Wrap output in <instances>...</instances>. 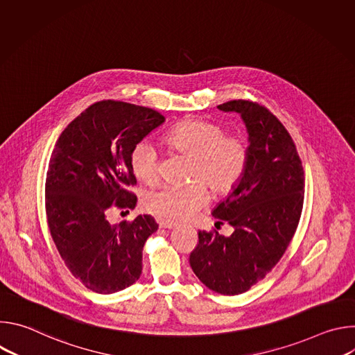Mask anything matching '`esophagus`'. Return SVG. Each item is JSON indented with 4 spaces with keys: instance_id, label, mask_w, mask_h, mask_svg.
I'll use <instances>...</instances> for the list:
<instances>
[{
    "instance_id": "34e87169",
    "label": "esophagus",
    "mask_w": 355,
    "mask_h": 355,
    "mask_svg": "<svg viewBox=\"0 0 355 355\" xmlns=\"http://www.w3.org/2000/svg\"><path fill=\"white\" fill-rule=\"evenodd\" d=\"M177 226L175 222H170V220H160V227L164 229H174Z\"/></svg>"
}]
</instances>
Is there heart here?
<instances>
[{
  "instance_id": "obj_1",
  "label": "heart",
  "mask_w": 355,
  "mask_h": 355,
  "mask_svg": "<svg viewBox=\"0 0 355 355\" xmlns=\"http://www.w3.org/2000/svg\"><path fill=\"white\" fill-rule=\"evenodd\" d=\"M167 141L180 153L193 159L191 180L195 182L187 187L163 185L144 195V209L160 219L191 218L208 202L205 184L214 195L223 196L244 177L248 163L247 140L240 135H225V129L216 123L185 121L171 129ZM129 162L140 182L153 184L159 178L157 150L148 140L133 146Z\"/></svg>"
}]
</instances>
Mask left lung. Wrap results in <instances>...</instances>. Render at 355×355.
Wrapping results in <instances>:
<instances>
[{"instance_id":"8db88e82","label":"left lung","mask_w":355,"mask_h":355,"mask_svg":"<svg viewBox=\"0 0 355 355\" xmlns=\"http://www.w3.org/2000/svg\"><path fill=\"white\" fill-rule=\"evenodd\" d=\"M218 108L240 114L248 133V163L239 185L212 211L233 233L199 232L189 264L209 289L239 295L284 256L300 219L305 177L291 135L266 107L234 99Z\"/></svg>"}]
</instances>
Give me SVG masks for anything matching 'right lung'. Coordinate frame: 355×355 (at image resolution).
<instances>
[{
    "mask_svg": "<svg viewBox=\"0 0 355 355\" xmlns=\"http://www.w3.org/2000/svg\"><path fill=\"white\" fill-rule=\"evenodd\" d=\"M166 118L122 101H99L62 132L50 157L47 226L69 271L96 293H114L141 274L143 245L159 225L150 215L108 222L111 209H133L137 198L130 151Z\"/></svg>",
    "mask_w": 355,
    "mask_h": 355,
    "instance_id": "right-lung-1",
    "label": "right lung"
}]
</instances>
